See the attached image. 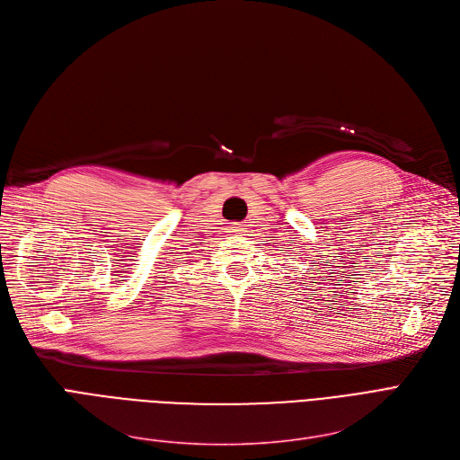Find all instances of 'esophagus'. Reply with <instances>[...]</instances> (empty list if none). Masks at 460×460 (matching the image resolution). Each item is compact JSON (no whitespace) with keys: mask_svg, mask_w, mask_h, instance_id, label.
Wrapping results in <instances>:
<instances>
[{"mask_svg":"<svg viewBox=\"0 0 460 460\" xmlns=\"http://www.w3.org/2000/svg\"><path fill=\"white\" fill-rule=\"evenodd\" d=\"M247 228H245V225H242V223H232L230 226H228V232H232V234H243Z\"/></svg>","mask_w":460,"mask_h":460,"instance_id":"obj_1","label":"esophagus"}]
</instances>
